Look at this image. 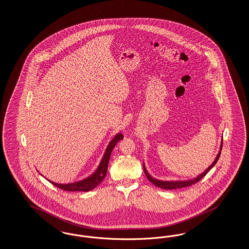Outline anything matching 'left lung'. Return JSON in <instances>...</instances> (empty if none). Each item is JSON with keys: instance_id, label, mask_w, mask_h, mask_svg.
Masks as SVG:
<instances>
[{"instance_id": "left-lung-1", "label": "left lung", "mask_w": 249, "mask_h": 249, "mask_svg": "<svg viewBox=\"0 0 249 249\" xmlns=\"http://www.w3.org/2000/svg\"><path fill=\"white\" fill-rule=\"evenodd\" d=\"M222 146H223V138H222V141H221V145H220V149H219L218 154L216 155V157L214 159V160L213 161L211 165L209 166L204 172H203L202 174H199L198 176H196L193 179H190V180H183V181H162V180H158L154 177H152L151 174L148 173L145 164L143 162V169L144 173L146 174L148 180L152 182L155 186H157L159 188L165 189V190H174V189H180L183 188V187H188L190 185H193L196 183L197 181H200L202 178H204V176L206 175V174L211 170L213 166L215 165V163L217 162L219 157H220V154H221V151H222Z\"/></svg>"}]
</instances>
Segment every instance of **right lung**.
Listing matches in <instances>:
<instances>
[{"label":"right lung","instance_id":"right-lung-1","mask_svg":"<svg viewBox=\"0 0 249 249\" xmlns=\"http://www.w3.org/2000/svg\"><path fill=\"white\" fill-rule=\"evenodd\" d=\"M122 139H123V134H121V132H119L115 135L113 139L109 142L107 147L106 148L105 152L98 164V168L95 170V172L93 174H90L89 176H88L83 180L70 182V183H57V182L50 181L48 179H46V180L50 181L57 188L62 189L64 191H68V192H89L90 190L96 188L105 178L107 171L108 160L110 158V154L112 152L114 147Z\"/></svg>","mask_w":249,"mask_h":249}]
</instances>
